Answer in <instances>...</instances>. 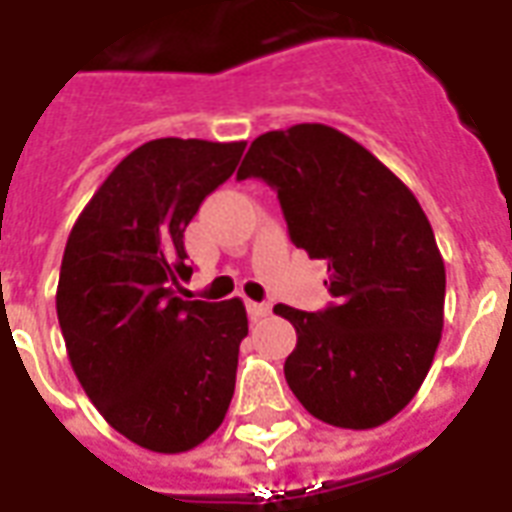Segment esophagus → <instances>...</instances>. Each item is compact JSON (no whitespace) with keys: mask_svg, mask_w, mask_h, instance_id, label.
Segmentation results:
<instances>
[{"mask_svg":"<svg viewBox=\"0 0 512 512\" xmlns=\"http://www.w3.org/2000/svg\"><path fill=\"white\" fill-rule=\"evenodd\" d=\"M246 310H249V315H252V318H266L268 312H271V304H266V301H263V304H257V301H249V304H246Z\"/></svg>","mask_w":512,"mask_h":512,"instance_id":"esophagus-1","label":"esophagus"}]
</instances>
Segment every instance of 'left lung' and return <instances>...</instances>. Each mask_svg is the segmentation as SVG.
Listing matches in <instances>:
<instances>
[{"mask_svg":"<svg viewBox=\"0 0 512 512\" xmlns=\"http://www.w3.org/2000/svg\"><path fill=\"white\" fill-rule=\"evenodd\" d=\"M277 191L290 241L329 263L321 312L277 304L299 343L285 378L334 428L384 425L417 395L444 326V260L417 197L370 150L321 123L257 136L238 180Z\"/></svg>","mask_w":512,"mask_h":512,"instance_id":"obj_1","label":"left lung"}]
</instances>
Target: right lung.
<instances>
[{
	"instance_id": "right-lung-1",
	"label": "right lung",
	"mask_w": 512,
	"mask_h": 512,
	"mask_svg": "<svg viewBox=\"0 0 512 512\" xmlns=\"http://www.w3.org/2000/svg\"><path fill=\"white\" fill-rule=\"evenodd\" d=\"M246 142L153 139L128 153L73 224L57 318L79 384L139 447L186 452L222 425L235 392L241 299L183 301V233Z\"/></svg>"
}]
</instances>
